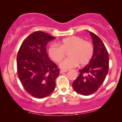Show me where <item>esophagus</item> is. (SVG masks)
Returning a JSON list of instances; mask_svg holds the SVG:
<instances>
[{
  "label": "esophagus",
  "mask_w": 122,
  "mask_h": 122,
  "mask_svg": "<svg viewBox=\"0 0 122 122\" xmlns=\"http://www.w3.org/2000/svg\"><path fill=\"white\" fill-rule=\"evenodd\" d=\"M67 71H67V70H62V69H61V70H60V73H63L66 72Z\"/></svg>",
  "instance_id": "obj_1"
}]
</instances>
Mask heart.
Masks as SVG:
<instances>
[{
  "instance_id": "b5f03b06",
  "label": "heart",
  "mask_w": 122,
  "mask_h": 122,
  "mask_svg": "<svg viewBox=\"0 0 122 122\" xmlns=\"http://www.w3.org/2000/svg\"><path fill=\"white\" fill-rule=\"evenodd\" d=\"M67 51L69 57L60 64V68L65 70L75 68L79 64H87L93 56L94 48L90 42L77 36H71L62 39L58 45H51L48 49L50 57L57 63L62 60Z\"/></svg>"
}]
</instances>
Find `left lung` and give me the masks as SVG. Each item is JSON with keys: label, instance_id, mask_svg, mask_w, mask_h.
<instances>
[{"label": "left lung", "instance_id": "1", "mask_svg": "<svg viewBox=\"0 0 122 122\" xmlns=\"http://www.w3.org/2000/svg\"><path fill=\"white\" fill-rule=\"evenodd\" d=\"M93 41V56L89 62L79 71L80 75L73 82L77 93L88 96L95 93L104 82L108 72L109 55L101 39L89 31Z\"/></svg>", "mask_w": 122, "mask_h": 122}]
</instances>
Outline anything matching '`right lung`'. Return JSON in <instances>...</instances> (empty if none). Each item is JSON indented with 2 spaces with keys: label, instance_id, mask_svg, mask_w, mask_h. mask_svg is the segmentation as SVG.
<instances>
[{
  "label": "right lung",
  "instance_id": "right-lung-1",
  "mask_svg": "<svg viewBox=\"0 0 122 122\" xmlns=\"http://www.w3.org/2000/svg\"><path fill=\"white\" fill-rule=\"evenodd\" d=\"M54 38L45 32L35 31L23 41L18 51V77L25 90L34 97H47L55 89L60 69L46 49L47 42Z\"/></svg>",
  "mask_w": 122,
  "mask_h": 122
}]
</instances>
